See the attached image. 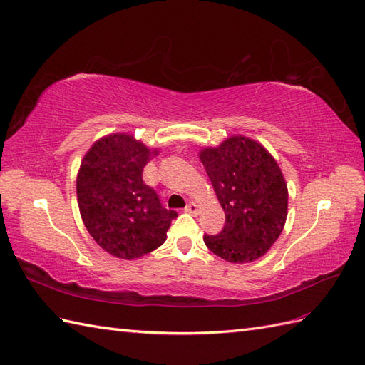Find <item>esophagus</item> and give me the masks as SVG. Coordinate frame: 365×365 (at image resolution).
Masks as SVG:
<instances>
[{
	"instance_id": "1",
	"label": "esophagus",
	"mask_w": 365,
	"mask_h": 365,
	"mask_svg": "<svg viewBox=\"0 0 365 365\" xmlns=\"http://www.w3.org/2000/svg\"><path fill=\"white\" fill-rule=\"evenodd\" d=\"M184 210L187 212V213H193V215H195V213L198 212V206H197V204H195V202H189L187 206H185Z\"/></svg>"
}]
</instances>
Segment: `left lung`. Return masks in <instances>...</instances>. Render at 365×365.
<instances>
[{
	"label": "left lung",
	"mask_w": 365,
	"mask_h": 365,
	"mask_svg": "<svg viewBox=\"0 0 365 365\" xmlns=\"http://www.w3.org/2000/svg\"><path fill=\"white\" fill-rule=\"evenodd\" d=\"M226 223L204 235L209 250L230 263H250L269 251L288 215V187L275 159L250 138L232 136L200 152Z\"/></svg>",
	"instance_id": "obj_1"
}]
</instances>
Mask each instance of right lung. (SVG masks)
Returning a JSON list of instances; mask_svg holds the SVG:
<instances>
[{"mask_svg": "<svg viewBox=\"0 0 365 365\" xmlns=\"http://www.w3.org/2000/svg\"><path fill=\"white\" fill-rule=\"evenodd\" d=\"M156 153L133 136L115 133L97 140L80 164L77 201L85 227L102 250L119 259L155 251L178 217L142 180Z\"/></svg>", "mask_w": 365, "mask_h": 365, "instance_id": "add662e5", "label": "right lung"}]
</instances>
